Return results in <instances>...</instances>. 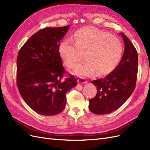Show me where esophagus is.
<instances>
[{
  "instance_id": "34e87169",
  "label": "esophagus",
  "mask_w": 150,
  "mask_h": 150,
  "mask_svg": "<svg viewBox=\"0 0 150 150\" xmlns=\"http://www.w3.org/2000/svg\"><path fill=\"white\" fill-rule=\"evenodd\" d=\"M78 81L79 83H87V80L85 78H84L79 77L78 79Z\"/></svg>"
}]
</instances>
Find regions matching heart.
I'll use <instances>...</instances> for the list:
<instances>
[{
    "label": "heart",
    "mask_w": 150,
    "mask_h": 150,
    "mask_svg": "<svg viewBox=\"0 0 150 150\" xmlns=\"http://www.w3.org/2000/svg\"><path fill=\"white\" fill-rule=\"evenodd\" d=\"M58 53L68 67H75L83 59L85 53L88 60L77 65L76 74L88 76L97 72L98 76H104L114 70L119 63L123 46L118 38L109 33L86 27L76 31L73 40L62 41Z\"/></svg>",
    "instance_id": "b5f03b06"
}]
</instances>
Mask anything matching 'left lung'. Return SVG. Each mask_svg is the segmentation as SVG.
<instances>
[{"label": "left lung", "mask_w": 150, "mask_h": 150, "mask_svg": "<svg viewBox=\"0 0 150 150\" xmlns=\"http://www.w3.org/2000/svg\"><path fill=\"white\" fill-rule=\"evenodd\" d=\"M125 43V52L118 65L104 78L93 80L96 96L89 100V109L97 115L109 114L125 103L136 88L138 55L133 44L120 33Z\"/></svg>", "instance_id": "left-lung-1"}]
</instances>
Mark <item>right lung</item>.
<instances>
[{"label": "right lung", "instance_id": "add662e5", "mask_svg": "<svg viewBox=\"0 0 150 150\" xmlns=\"http://www.w3.org/2000/svg\"><path fill=\"white\" fill-rule=\"evenodd\" d=\"M70 25L41 29L21 47L17 57L19 92L36 112L53 116L64 110L68 91L77 85L73 76L62 79L66 71L58 53L60 41Z\"/></svg>", "mask_w": 150, "mask_h": 150}]
</instances>
